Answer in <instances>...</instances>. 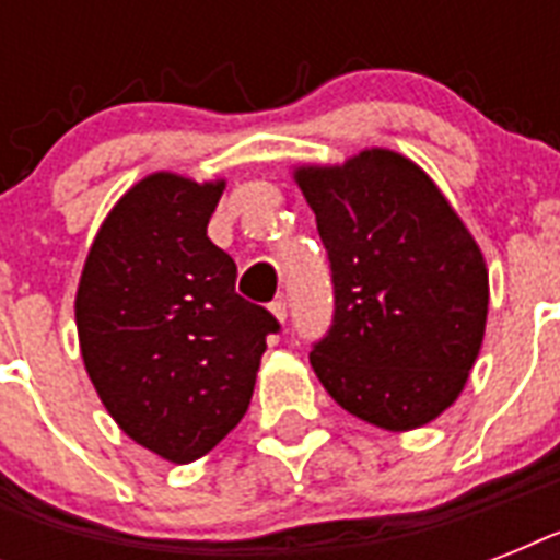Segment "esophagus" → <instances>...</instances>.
I'll use <instances>...</instances> for the list:
<instances>
[{"mask_svg": "<svg viewBox=\"0 0 560 560\" xmlns=\"http://www.w3.org/2000/svg\"><path fill=\"white\" fill-rule=\"evenodd\" d=\"M270 311H272V316H276V319H279V323H284V319H288V302H284V299H276V302H270Z\"/></svg>", "mask_w": 560, "mask_h": 560, "instance_id": "1", "label": "esophagus"}]
</instances>
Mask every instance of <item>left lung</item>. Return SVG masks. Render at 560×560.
Masks as SVG:
<instances>
[{
	"instance_id": "1",
	"label": "left lung",
	"mask_w": 560,
	"mask_h": 560,
	"mask_svg": "<svg viewBox=\"0 0 560 560\" xmlns=\"http://www.w3.org/2000/svg\"><path fill=\"white\" fill-rule=\"evenodd\" d=\"M331 261L334 316L311 366L337 404L416 430L459 398L482 346L488 270L435 183L395 151L296 168Z\"/></svg>"
}]
</instances>
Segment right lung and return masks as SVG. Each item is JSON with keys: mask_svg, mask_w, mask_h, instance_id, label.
Here are the masks:
<instances>
[{"mask_svg": "<svg viewBox=\"0 0 560 560\" xmlns=\"http://www.w3.org/2000/svg\"><path fill=\"white\" fill-rule=\"evenodd\" d=\"M223 179L151 174L113 206L74 296L83 366L116 424L177 465L244 418L267 337L281 328L235 293L237 267L206 235Z\"/></svg>", "mask_w": 560, "mask_h": 560, "instance_id": "right-lung-1", "label": "right lung"}]
</instances>
